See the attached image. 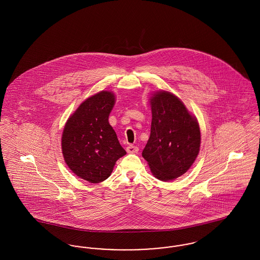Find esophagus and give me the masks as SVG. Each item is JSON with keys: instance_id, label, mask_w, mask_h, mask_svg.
Segmentation results:
<instances>
[{"instance_id": "1", "label": "esophagus", "mask_w": 260, "mask_h": 260, "mask_svg": "<svg viewBox=\"0 0 260 260\" xmlns=\"http://www.w3.org/2000/svg\"><path fill=\"white\" fill-rule=\"evenodd\" d=\"M138 147H136L135 145H128L127 147H126V152L127 153H131V154H135V153H137L138 152Z\"/></svg>"}]
</instances>
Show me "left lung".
Instances as JSON below:
<instances>
[{
    "label": "left lung",
    "instance_id": "8db88e82",
    "mask_svg": "<svg viewBox=\"0 0 260 260\" xmlns=\"http://www.w3.org/2000/svg\"><path fill=\"white\" fill-rule=\"evenodd\" d=\"M150 106L151 134L142 157L156 178L174 180L191 168L198 156L200 125L184 103L170 91L153 93Z\"/></svg>",
    "mask_w": 260,
    "mask_h": 260
}]
</instances>
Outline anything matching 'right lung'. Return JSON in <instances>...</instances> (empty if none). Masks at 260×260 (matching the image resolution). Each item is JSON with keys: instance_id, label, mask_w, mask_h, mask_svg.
Masks as SVG:
<instances>
[{"instance_id": "right-lung-1", "label": "right lung", "mask_w": 260, "mask_h": 260, "mask_svg": "<svg viewBox=\"0 0 260 260\" xmlns=\"http://www.w3.org/2000/svg\"><path fill=\"white\" fill-rule=\"evenodd\" d=\"M115 102L112 91L101 90L83 101L64 125V161L78 177L90 183L107 179L117 160L126 154L108 122Z\"/></svg>"}]
</instances>
